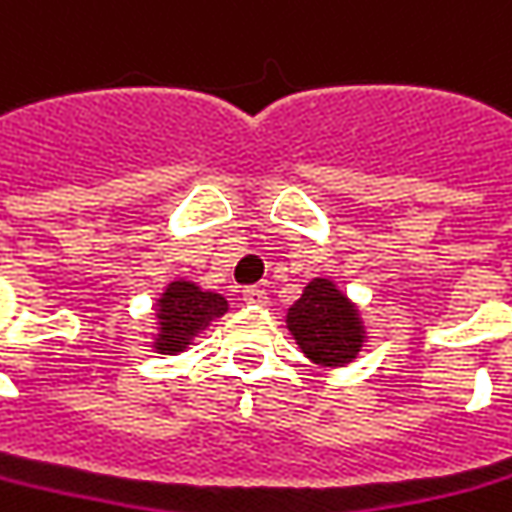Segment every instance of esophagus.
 Masks as SVG:
<instances>
[{
    "label": "esophagus",
    "instance_id": "esophagus-1",
    "mask_svg": "<svg viewBox=\"0 0 512 512\" xmlns=\"http://www.w3.org/2000/svg\"><path fill=\"white\" fill-rule=\"evenodd\" d=\"M243 302H246V305H252V308H263V305L269 302V297H266V291H263V288L252 285V288H246V291H243Z\"/></svg>",
    "mask_w": 512,
    "mask_h": 512
}]
</instances>
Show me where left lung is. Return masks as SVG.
<instances>
[{
  "label": "left lung",
  "instance_id": "left-lung-1",
  "mask_svg": "<svg viewBox=\"0 0 512 512\" xmlns=\"http://www.w3.org/2000/svg\"><path fill=\"white\" fill-rule=\"evenodd\" d=\"M285 328L305 356L328 370L356 361L367 342L358 305L328 277H314L302 288L285 314Z\"/></svg>",
  "mask_w": 512,
  "mask_h": 512
}]
</instances>
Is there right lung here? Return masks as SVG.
I'll use <instances>...</instances> for the list:
<instances>
[{
	"mask_svg": "<svg viewBox=\"0 0 512 512\" xmlns=\"http://www.w3.org/2000/svg\"><path fill=\"white\" fill-rule=\"evenodd\" d=\"M156 333L154 353L162 356H179L184 353L201 330L210 328L212 319H221L229 311V302L201 288L193 280H170L165 291L156 300Z\"/></svg>",
	"mask_w": 512,
	"mask_h": 512,
	"instance_id": "obj_1",
	"label": "right lung"
}]
</instances>
